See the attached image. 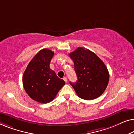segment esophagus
<instances>
[{
  "label": "esophagus",
  "mask_w": 134,
  "mask_h": 134,
  "mask_svg": "<svg viewBox=\"0 0 134 134\" xmlns=\"http://www.w3.org/2000/svg\"><path fill=\"white\" fill-rule=\"evenodd\" d=\"M63 80H64V81H65V82H67V78L66 77H65L63 78Z\"/></svg>",
  "instance_id": "esophagus-1"
}]
</instances>
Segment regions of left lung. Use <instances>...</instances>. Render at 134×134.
<instances>
[{"mask_svg": "<svg viewBox=\"0 0 134 134\" xmlns=\"http://www.w3.org/2000/svg\"><path fill=\"white\" fill-rule=\"evenodd\" d=\"M69 56L73 60L77 77L76 83L70 84L77 95L85 100L99 97L107 87L109 73L104 62L92 51L78 47Z\"/></svg>", "mask_w": 134, "mask_h": 134, "instance_id": "8db88e82", "label": "left lung"}]
</instances>
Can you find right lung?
<instances>
[{
	"label": "right lung",
	"instance_id": "right-lung-1",
	"mask_svg": "<svg viewBox=\"0 0 134 134\" xmlns=\"http://www.w3.org/2000/svg\"><path fill=\"white\" fill-rule=\"evenodd\" d=\"M54 54L48 49L40 51L24 72L23 83L25 91L32 99L40 103L52 101L65 84L49 67Z\"/></svg>",
	"mask_w": 134,
	"mask_h": 134
}]
</instances>
